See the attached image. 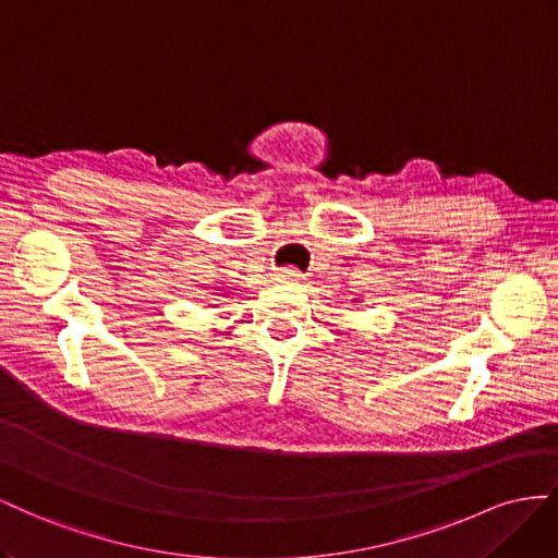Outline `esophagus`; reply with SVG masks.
<instances>
[{"instance_id":"esophagus-1","label":"esophagus","mask_w":558,"mask_h":558,"mask_svg":"<svg viewBox=\"0 0 558 558\" xmlns=\"http://www.w3.org/2000/svg\"><path fill=\"white\" fill-rule=\"evenodd\" d=\"M278 280H280V282H290V284H299L301 280H304V276H301L296 268H290V266H288V268H280V270H278Z\"/></svg>"}]
</instances>
